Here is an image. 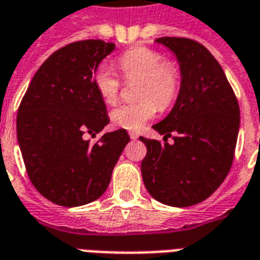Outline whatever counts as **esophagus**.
<instances>
[{
	"label": "esophagus",
	"mask_w": 260,
	"mask_h": 260,
	"mask_svg": "<svg viewBox=\"0 0 260 260\" xmlns=\"http://www.w3.org/2000/svg\"><path fill=\"white\" fill-rule=\"evenodd\" d=\"M129 138H131V139H134V141H135V139H138V138H139V135H138L136 132H129Z\"/></svg>",
	"instance_id": "1"
}]
</instances>
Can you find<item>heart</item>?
<instances>
[{"label":"heart","instance_id":"heart-1","mask_svg":"<svg viewBox=\"0 0 260 260\" xmlns=\"http://www.w3.org/2000/svg\"><path fill=\"white\" fill-rule=\"evenodd\" d=\"M118 67L125 79H139L136 102L121 104L110 114L113 124L128 131L142 129L157 110L171 107L181 90V72L175 62L163 59L161 53L149 47H136L119 55ZM99 96L107 104L118 100L121 82L111 69L102 65L93 75Z\"/></svg>","mask_w":260,"mask_h":260}]
</instances>
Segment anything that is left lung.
I'll return each mask as SVG.
<instances>
[{
    "mask_svg": "<svg viewBox=\"0 0 260 260\" xmlns=\"http://www.w3.org/2000/svg\"><path fill=\"white\" fill-rule=\"evenodd\" d=\"M177 57L181 90L170 114L153 125L166 143L141 139L147 153L142 178L147 192L164 205L188 207L221 185L234 160L240 106L233 87L210 51L185 37L156 40ZM175 134V143L167 138Z\"/></svg>",
    "mask_w": 260,
    "mask_h": 260,
    "instance_id": "obj_1",
    "label": "left lung"
}]
</instances>
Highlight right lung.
<instances>
[{"mask_svg":"<svg viewBox=\"0 0 260 260\" xmlns=\"http://www.w3.org/2000/svg\"><path fill=\"white\" fill-rule=\"evenodd\" d=\"M114 50L103 40L59 48L37 69L20 102L16 134L26 171L37 191L59 206L99 199L129 142L125 129L104 134L94 145L85 139L110 122L93 75Z\"/></svg>","mask_w":260,"mask_h":260,"instance_id":"add662e5","label":"right lung"}]
</instances>
